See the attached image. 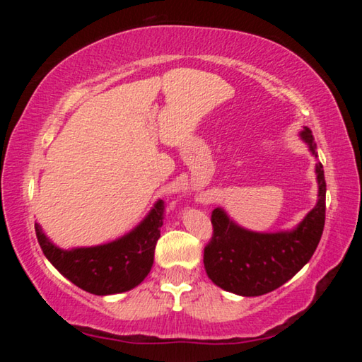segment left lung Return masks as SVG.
<instances>
[{"label": "left lung", "mask_w": 362, "mask_h": 362, "mask_svg": "<svg viewBox=\"0 0 362 362\" xmlns=\"http://www.w3.org/2000/svg\"><path fill=\"white\" fill-rule=\"evenodd\" d=\"M317 156L313 134L300 132ZM317 203L296 228L255 233L241 228L223 209L212 211V240L204 247V268L214 284L243 297L268 293L287 283L313 257L326 222V180L322 164H316Z\"/></svg>", "instance_id": "left-lung-1"}]
</instances>
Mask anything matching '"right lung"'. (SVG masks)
Segmentation results:
<instances>
[{
    "instance_id": "obj_1",
    "label": "right lung",
    "mask_w": 362,
    "mask_h": 362,
    "mask_svg": "<svg viewBox=\"0 0 362 362\" xmlns=\"http://www.w3.org/2000/svg\"><path fill=\"white\" fill-rule=\"evenodd\" d=\"M163 218L164 203L159 199L148 216L119 240L70 250L49 241L38 223L35 231L42 254L66 279L86 292L112 296L134 289L150 273Z\"/></svg>"
}]
</instances>
